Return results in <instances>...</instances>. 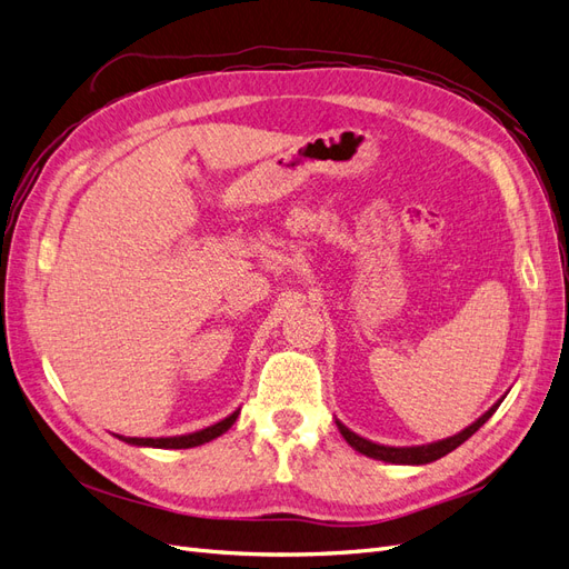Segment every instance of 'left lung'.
Returning <instances> with one entry per match:
<instances>
[{"mask_svg": "<svg viewBox=\"0 0 569 569\" xmlns=\"http://www.w3.org/2000/svg\"><path fill=\"white\" fill-rule=\"evenodd\" d=\"M503 399H506V396H501V399H498V401L485 412V416L477 418L470 427L460 429L458 435L439 439V441H432V443H422V446H385V443H377V441H370V439H366V437H360V435L351 432V429H349L347 425H343L341 420H337V427H339L341 437L347 439V443L351 446V449H356L358 453H363V456H368V458L393 462V465H427V462H435V460L443 458L446 453L456 451L462 441H468V439L477 432V429L493 416L496 408L503 403Z\"/></svg>", "mask_w": 569, "mask_h": 569, "instance_id": "8db88e82", "label": "left lung"}]
</instances>
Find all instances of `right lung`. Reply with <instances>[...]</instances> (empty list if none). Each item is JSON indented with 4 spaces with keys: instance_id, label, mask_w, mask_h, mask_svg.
<instances>
[{
    "instance_id": "obj_1",
    "label": "right lung",
    "mask_w": 569,
    "mask_h": 569,
    "mask_svg": "<svg viewBox=\"0 0 569 569\" xmlns=\"http://www.w3.org/2000/svg\"><path fill=\"white\" fill-rule=\"evenodd\" d=\"M239 418V408L234 412H230L228 418H222L220 422L206 427V429H199V432H189V435H180V437H120L116 435L120 441H126L130 446H149V449H194V446H201V443H209L213 441L216 437L226 435L228 429L234 425V420Z\"/></svg>"
}]
</instances>
